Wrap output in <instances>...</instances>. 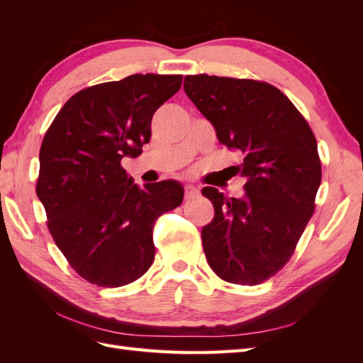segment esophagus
<instances>
[{"label":"esophagus","instance_id":"1","mask_svg":"<svg viewBox=\"0 0 363 363\" xmlns=\"http://www.w3.org/2000/svg\"><path fill=\"white\" fill-rule=\"evenodd\" d=\"M199 189L195 188V186H192V184H186L184 186V195H186V199H194V196H196L199 195Z\"/></svg>","mask_w":363,"mask_h":363}]
</instances>
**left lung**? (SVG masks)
I'll return each instance as SVG.
<instances>
[{
	"instance_id": "left-lung-1",
	"label": "left lung",
	"mask_w": 363,
	"mask_h": 363,
	"mask_svg": "<svg viewBox=\"0 0 363 363\" xmlns=\"http://www.w3.org/2000/svg\"><path fill=\"white\" fill-rule=\"evenodd\" d=\"M184 92L213 125L218 140L244 156V196L203 188L215 216L203 227L206 259L218 277L255 286L280 271L315 211L321 162L309 124L268 83L186 75Z\"/></svg>"
}]
</instances>
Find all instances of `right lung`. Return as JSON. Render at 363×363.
I'll return each mask as SVG.
<instances>
[{
    "instance_id": "right-lung-1",
    "label": "right lung",
    "mask_w": 363,
    "mask_h": 363,
    "mask_svg": "<svg viewBox=\"0 0 363 363\" xmlns=\"http://www.w3.org/2000/svg\"><path fill=\"white\" fill-rule=\"evenodd\" d=\"M183 75L133 74L77 92L54 118L39 152L36 194L69 265L98 286L144 276L155 260L156 219L183 201L175 180L135 184L121 167L151 138L157 108Z\"/></svg>"
}]
</instances>
